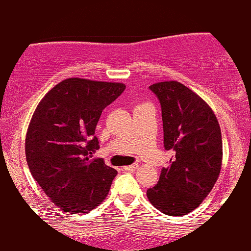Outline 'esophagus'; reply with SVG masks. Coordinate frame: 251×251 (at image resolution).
Wrapping results in <instances>:
<instances>
[{"instance_id":"esophagus-1","label":"esophagus","mask_w":251,"mask_h":251,"mask_svg":"<svg viewBox=\"0 0 251 251\" xmlns=\"http://www.w3.org/2000/svg\"><path fill=\"white\" fill-rule=\"evenodd\" d=\"M137 168H138V164L135 163V164H132V165L125 166V168H124V170H125V171H135V170H137Z\"/></svg>"}]
</instances>
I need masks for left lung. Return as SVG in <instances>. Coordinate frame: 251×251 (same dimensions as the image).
Returning a JSON list of instances; mask_svg holds the SVG:
<instances>
[{
	"label": "left lung",
	"mask_w": 251,
	"mask_h": 251,
	"mask_svg": "<svg viewBox=\"0 0 251 251\" xmlns=\"http://www.w3.org/2000/svg\"><path fill=\"white\" fill-rule=\"evenodd\" d=\"M149 88L162 107L164 148L174 155L146 195L159 211L183 216L200 205L220 176V124L208 103L183 83L157 82Z\"/></svg>",
	"instance_id": "8db88e82"
}]
</instances>
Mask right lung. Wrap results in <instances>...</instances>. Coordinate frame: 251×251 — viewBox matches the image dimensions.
<instances>
[{"label":"right lung","instance_id":"obj_1","mask_svg":"<svg viewBox=\"0 0 251 251\" xmlns=\"http://www.w3.org/2000/svg\"><path fill=\"white\" fill-rule=\"evenodd\" d=\"M126 86L72 77L57 83L40 101L25 137L31 176L45 194L68 214H85L107 196L117 170L102 158L94 135L103 108Z\"/></svg>","mask_w":251,"mask_h":251}]
</instances>
